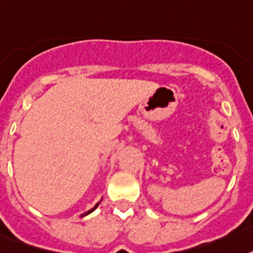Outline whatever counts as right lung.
Segmentation results:
<instances>
[{"instance_id": "1", "label": "right lung", "mask_w": 253, "mask_h": 253, "mask_svg": "<svg viewBox=\"0 0 253 253\" xmlns=\"http://www.w3.org/2000/svg\"><path fill=\"white\" fill-rule=\"evenodd\" d=\"M99 203H101V202H98V203H97V204H95V206H94V207H93V208H91V210H89V211H87V212H85V213H84V214H81V217H84V216H86V214L91 213V212H93V211H94V210H95V208H97V207H98V206H99Z\"/></svg>"}]
</instances>
